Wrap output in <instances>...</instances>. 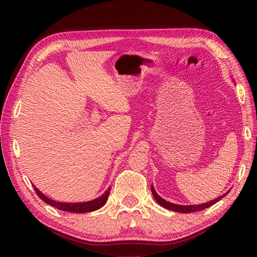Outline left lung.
<instances>
[{
  "instance_id": "1",
  "label": "left lung",
  "mask_w": 257,
  "mask_h": 257,
  "mask_svg": "<svg viewBox=\"0 0 257 257\" xmlns=\"http://www.w3.org/2000/svg\"><path fill=\"white\" fill-rule=\"evenodd\" d=\"M151 191H152V194H153V196H154L155 200H157L158 203H159L162 207H164V208H166V209H168V210H173V211H176V212H181V213L196 212V211H200V210H204V209H206V208L211 207L212 205H214L215 203H217V201H219L222 197H224L225 195H226V194H228V192H229V191H228L227 193L223 194L222 196L217 197V198H215V199H213V200H211V201H209V203H206V204L195 205V206H181V205H176V204L168 203V201H166L165 199H163L162 197H160V196L158 195V194H157V192L154 191L153 186L151 188Z\"/></svg>"
}]
</instances>
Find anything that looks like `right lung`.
I'll return each mask as SVG.
<instances>
[{"instance_id": "right-lung-1", "label": "right lung", "mask_w": 257, "mask_h": 257, "mask_svg": "<svg viewBox=\"0 0 257 257\" xmlns=\"http://www.w3.org/2000/svg\"><path fill=\"white\" fill-rule=\"evenodd\" d=\"M34 190L37 194V196L40 197L42 200H44L46 204H48L54 208H57L59 210H62V211H68V212H73V213H85V212H91L94 211V210L99 209L100 207H103L105 203L107 201L108 195H109L110 189L106 191L105 194H103L102 196L91 200L87 201V203H75V204H69V203H60V201H54L48 197H46L43 193L38 191L35 186Z\"/></svg>"}]
</instances>
